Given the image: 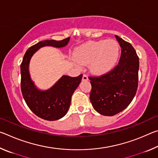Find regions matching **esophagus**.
Wrapping results in <instances>:
<instances>
[{"mask_svg":"<svg viewBox=\"0 0 158 158\" xmlns=\"http://www.w3.org/2000/svg\"><path fill=\"white\" fill-rule=\"evenodd\" d=\"M82 79H83V81H88V80H89V77H88L86 74H84V75H83Z\"/></svg>","mask_w":158,"mask_h":158,"instance_id":"esophagus-1","label":"esophagus"}]
</instances>
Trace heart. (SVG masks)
I'll use <instances>...</instances> for the list:
<instances>
[{
  "label": "heart",
  "mask_w": 158,
  "mask_h": 158,
  "mask_svg": "<svg viewBox=\"0 0 158 158\" xmlns=\"http://www.w3.org/2000/svg\"><path fill=\"white\" fill-rule=\"evenodd\" d=\"M119 56V45L114 40L89 42L74 52L77 62L81 65L90 64L93 73L104 74L113 68Z\"/></svg>",
  "instance_id": "heart-1"
}]
</instances>
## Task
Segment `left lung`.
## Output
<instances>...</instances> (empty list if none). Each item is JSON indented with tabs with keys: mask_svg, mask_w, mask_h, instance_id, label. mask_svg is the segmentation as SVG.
Returning a JSON list of instances; mask_svg holds the SVG:
<instances>
[{
	"mask_svg": "<svg viewBox=\"0 0 158 158\" xmlns=\"http://www.w3.org/2000/svg\"><path fill=\"white\" fill-rule=\"evenodd\" d=\"M121 48L119 63L104 75L89 77L92 89L90 100L95 110L103 116L120 113L132 101L138 87L139 57L129 42L115 35Z\"/></svg>",
	"mask_w": 158,
	"mask_h": 158,
	"instance_id": "obj_1",
	"label": "left lung"
}]
</instances>
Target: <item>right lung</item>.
I'll return each instance as SVG.
<instances>
[{
  "mask_svg": "<svg viewBox=\"0 0 158 158\" xmlns=\"http://www.w3.org/2000/svg\"><path fill=\"white\" fill-rule=\"evenodd\" d=\"M69 39V37L60 41L48 40L37 42L26 51L21 64V89L23 99L36 116L47 121H56L65 116L70 106L72 95L81 83L83 75H63L49 89L41 90L31 79L29 64L34 53L40 48H62L68 44Z\"/></svg>",
  "mask_w": 158,
  "mask_h": 158,
  "instance_id": "add662e5",
  "label": "right lung"
}]
</instances>
